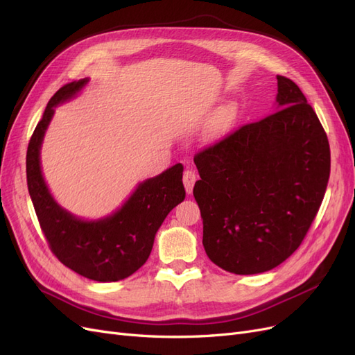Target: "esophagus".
Listing matches in <instances>:
<instances>
[{
    "label": "esophagus",
    "mask_w": 355,
    "mask_h": 355,
    "mask_svg": "<svg viewBox=\"0 0 355 355\" xmlns=\"http://www.w3.org/2000/svg\"><path fill=\"white\" fill-rule=\"evenodd\" d=\"M196 180H197L196 170L188 166L184 171V185H185V189H187L188 194H191V192H192V188H194Z\"/></svg>",
    "instance_id": "obj_1"
}]
</instances>
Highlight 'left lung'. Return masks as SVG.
<instances>
[{"mask_svg": "<svg viewBox=\"0 0 355 355\" xmlns=\"http://www.w3.org/2000/svg\"><path fill=\"white\" fill-rule=\"evenodd\" d=\"M277 111L196 154L202 245L222 270L270 271L315 219L330 176L327 135L297 85L277 75Z\"/></svg>", "mask_w": 355, "mask_h": 355, "instance_id": "1", "label": "left lung"}]
</instances>
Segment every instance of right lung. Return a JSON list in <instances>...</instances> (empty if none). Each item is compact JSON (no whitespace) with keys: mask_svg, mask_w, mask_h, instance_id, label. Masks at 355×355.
<instances>
[{"mask_svg":"<svg viewBox=\"0 0 355 355\" xmlns=\"http://www.w3.org/2000/svg\"><path fill=\"white\" fill-rule=\"evenodd\" d=\"M89 78L59 89L47 103L28 145L26 180L40 227L58 259L89 280L111 283L136 272L149 257L170 210L185 200L180 163L139 184L121 209L99 220H83L51 197L41 173L40 149L55 106L73 98Z\"/></svg>","mask_w":355,"mask_h":355,"instance_id":"1","label":"right lung"}]
</instances>
